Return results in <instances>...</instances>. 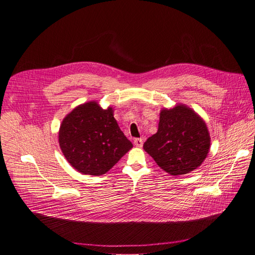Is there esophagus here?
I'll return each instance as SVG.
<instances>
[{"label":"esophagus","instance_id":"1","mask_svg":"<svg viewBox=\"0 0 255 255\" xmlns=\"http://www.w3.org/2000/svg\"><path fill=\"white\" fill-rule=\"evenodd\" d=\"M133 143H134V145L135 146H142V144H143V139H141V138H135L134 140H133Z\"/></svg>","mask_w":255,"mask_h":255}]
</instances>
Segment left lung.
Returning <instances> with one entry per match:
<instances>
[{
  "label": "left lung",
  "mask_w": 255,
  "mask_h": 255,
  "mask_svg": "<svg viewBox=\"0 0 255 255\" xmlns=\"http://www.w3.org/2000/svg\"><path fill=\"white\" fill-rule=\"evenodd\" d=\"M205 123L185 105L162 110L158 129L144 142L143 149L170 175H185L199 167L210 150Z\"/></svg>",
  "instance_id": "obj_1"
}]
</instances>
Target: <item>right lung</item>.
<instances>
[{
  "mask_svg": "<svg viewBox=\"0 0 255 255\" xmlns=\"http://www.w3.org/2000/svg\"><path fill=\"white\" fill-rule=\"evenodd\" d=\"M58 142L68 163L92 176L105 174L132 147L112 108L102 110L94 101L77 106L64 118Z\"/></svg>",
  "mask_w": 255,
  "mask_h": 255,
  "instance_id": "1",
  "label": "right lung"
}]
</instances>
